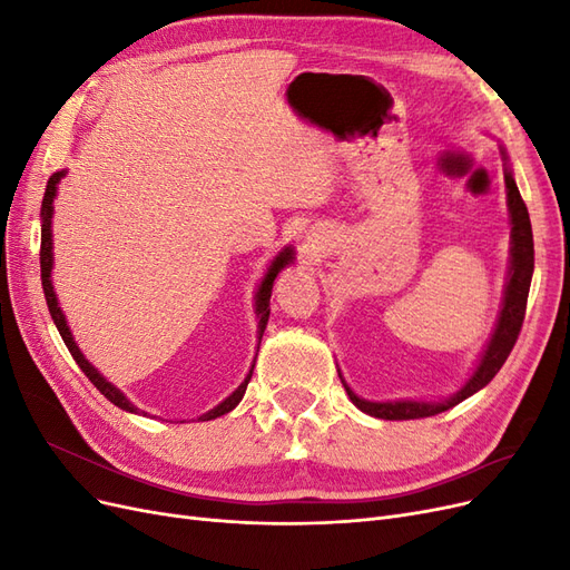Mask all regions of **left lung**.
I'll use <instances>...</instances> for the list:
<instances>
[{"mask_svg": "<svg viewBox=\"0 0 570 570\" xmlns=\"http://www.w3.org/2000/svg\"><path fill=\"white\" fill-rule=\"evenodd\" d=\"M499 151H502V159H504L507 206H509V220H511V256H509V273H507L502 308H499L497 325H494L488 347L482 350L478 366L471 373L469 381L463 383V387L440 402H421V400L368 402V400H361V396L347 383H344V377L337 368L340 381H342L344 390H347L352 404L364 413H368V416L385 419V421H411V419L435 416V413H442L446 409L456 406L459 402L469 400L471 394H475L478 390H482L492 381V377L499 373V368L504 366V361L511 354L515 340H519L521 325L525 318L532 268H534L532 228H530V216L525 209V202L521 199L519 185H515V180H513V170L509 166V154L504 147H499Z\"/></svg>", "mask_w": 570, "mask_h": 570, "instance_id": "left-lung-1", "label": "left lung"}]
</instances>
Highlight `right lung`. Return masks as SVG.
Here are the masks:
<instances>
[{"label":"right lung","instance_id":"obj_1","mask_svg":"<svg viewBox=\"0 0 570 570\" xmlns=\"http://www.w3.org/2000/svg\"><path fill=\"white\" fill-rule=\"evenodd\" d=\"M63 176H66V170H57V174L47 180L45 199H42V212H40V218H42L40 271H42V289H45V299H47V306H49L51 321H55L61 340L66 342V347H68V352H71V356L76 358V364L80 366V371L90 377V383H92L101 394H105L111 404H116L118 409H124V411H128V413H145V411L137 409V406L128 400V396H126L124 392H120L116 385H111V383L107 381V377L101 375V373L90 364L88 358H85V354L80 352V347H78L76 340H73L71 327H68V323H66V316H63L61 306H59V299H57L55 285H51V268H55V252H51V249H55V239H51V216H55V199H57V189H59V183H61ZM292 262H295V249H292V247L281 249L278 254L273 256V262H271L268 271L264 273L262 283H258V289H256V295H254V314H256V321H258V327H256V340H258V342H262V337H264L266 323H268V316H271V306H268V304H271L273 283H275V278H278V273H281L285 266H289ZM256 352H258V350H256ZM254 361H256V358H254ZM252 373H254V364H252V368H249L245 381L239 383V387H237L230 396H226V400H223L220 404H216L212 411L202 413V416H199L197 421H214V419L223 416V413L233 411L239 402H243L245 390H247V385H249V381H252Z\"/></svg>","mask_w":570,"mask_h":570}]
</instances>
